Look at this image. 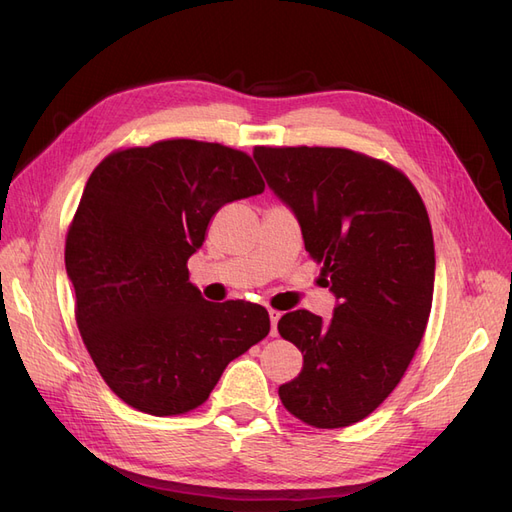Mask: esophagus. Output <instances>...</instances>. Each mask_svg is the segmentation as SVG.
Listing matches in <instances>:
<instances>
[{
    "label": "esophagus",
    "mask_w": 512,
    "mask_h": 512,
    "mask_svg": "<svg viewBox=\"0 0 512 512\" xmlns=\"http://www.w3.org/2000/svg\"><path fill=\"white\" fill-rule=\"evenodd\" d=\"M269 318H271V335H277V320L282 318V314L277 312V309H269Z\"/></svg>",
    "instance_id": "esophagus-1"
}]
</instances>
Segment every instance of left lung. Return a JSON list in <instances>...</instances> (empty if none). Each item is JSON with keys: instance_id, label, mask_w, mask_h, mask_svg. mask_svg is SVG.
I'll list each match as a JSON object with an SVG mask.
<instances>
[{"instance_id": "obj_1", "label": "left lung", "mask_w": 512, "mask_h": 512, "mask_svg": "<svg viewBox=\"0 0 512 512\" xmlns=\"http://www.w3.org/2000/svg\"><path fill=\"white\" fill-rule=\"evenodd\" d=\"M254 160L337 299L327 322L307 309L277 322L303 354L280 399L312 427L359 423L393 393L427 327L436 277L427 209L404 173L350 149L256 147Z\"/></svg>"}]
</instances>
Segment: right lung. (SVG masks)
Segmentation results:
<instances>
[{
  "mask_svg": "<svg viewBox=\"0 0 512 512\" xmlns=\"http://www.w3.org/2000/svg\"><path fill=\"white\" fill-rule=\"evenodd\" d=\"M262 192L247 153L188 138L115 151L91 173L68 230L66 271L83 342L128 406L190 412L232 359L267 337L265 307L209 303L188 273L220 207Z\"/></svg>",
  "mask_w": 512,
  "mask_h": 512,
  "instance_id": "1",
  "label": "right lung"
}]
</instances>
